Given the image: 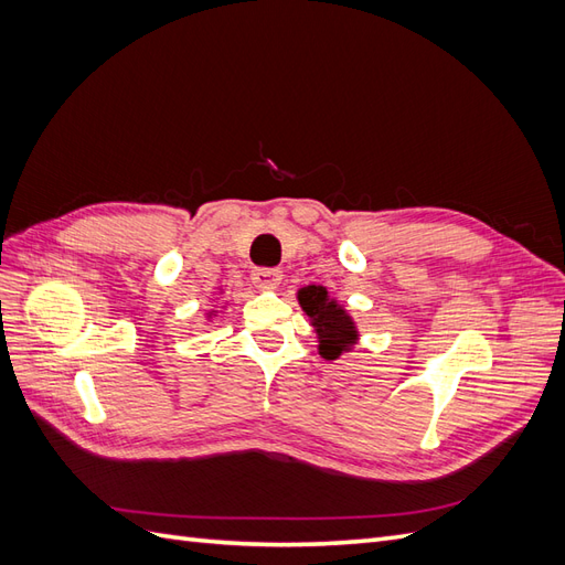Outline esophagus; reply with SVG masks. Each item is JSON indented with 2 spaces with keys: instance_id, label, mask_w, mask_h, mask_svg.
<instances>
[{
  "instance_id": "34e87169",
  "label": "esophagus",
  "mask_w": 565,
  "mask_h": 565,
  "mask_svg": "<svg viewBox=\"0 0 565 565\" xmlns=\"http://www.w3.org/2000/svg\"><path fill=\"white\" fill-rule=\"evenodd\" d=\"M282 273L278 268H254L252 270V282L262 289H273L280 285Z\"/></svg>"
}]
</instances>
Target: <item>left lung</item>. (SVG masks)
Segmentation results:
<instances>
[{
  "mask_svg": "<svg viewBox=\"0 0 565 565\" xmlns=\"http://www.w3.org/2000/svg\"><path fill=\"white\" fill-rule=\"evenodd\" d=\"M303 313L311 318L313 330L318 334V353L324 361H337L341 353L355 347L358 330L353 318L347 313L344 306L330 297L328 287L309 285L297 292Z\"/></svg>",
  "mask_w": 565,
  "mask_h": 565,
  "instance_id": "1",
  "label": "left lung"
}]
</instances>
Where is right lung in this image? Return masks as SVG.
<instances>
[{
  "label": "right lung",
  "mask_w": 565,
  "mask_h": 565,
  "mask_svg": "<svg viewBox=\"0 0 565 565\" xmlns=\"http://www.w3.org/2000/svg\"><path fill=\"white\" fill-rule=\"evenodd\" d=\"M212 313H214V311H212ZM212 313H210V316H212Z\"/></svg>",
  "instance_id": "right-lung-1"
}]
</instances>
